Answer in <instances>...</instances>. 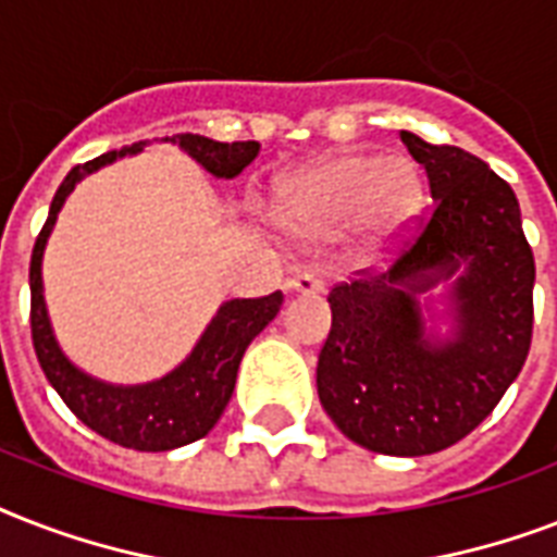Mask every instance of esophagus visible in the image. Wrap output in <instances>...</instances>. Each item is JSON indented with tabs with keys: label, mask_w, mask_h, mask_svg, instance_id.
I'll return each mask as SVG.
<instances>
[{
	"label": "esophagus",
	"mask_w": 557,
	"mask_h": 557,
	"mask_svg": "<svg viewBox=\"0 0 557 557\" xmlns=\"http://www.w3.org/2000/svg\"><path fill=\"white\" fill-rule=\"evenodd\" d=\"M288 292H297V295H321L326 283H323L314 271H297L295 277L286 283Z\"/></svg>",
	"instance_id": "1"
}]
</instances>
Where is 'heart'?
I'll list each match as a JSON object with an SVG mask.
<instances>
[{
  "instance_id": "heart-1",
  "label": "heart",
  "mask_w": 557,
  "mask_h": 557,
  "mask_svg": "<svg viewBox=\"0 0 557 557\" xmlns=\"http://www.w3.org/2000/svg\"><path fill=\"white\" fill-rule=\"evenodd\" d=\"M422 201V173L413 161L347 152L277 182L271 219L295 239H330L347 227L352 251L375 257L413 227Z\"/></svg>"
}]
</instances>
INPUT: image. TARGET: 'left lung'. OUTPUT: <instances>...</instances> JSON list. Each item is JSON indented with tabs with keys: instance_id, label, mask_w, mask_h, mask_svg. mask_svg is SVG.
<instances>
[{
	"instance_id": "obj_1",
	"label": "left lung",
	"mask_w": 557,
	"mask_h": 557,
	"mask_svg": "<svg viewBox=\"0 0 557 557\" xmlns=\"http://www.w3.org/2000/svg\"><path fill=\"white\" fill-rule=\"evenodd\" d=\"M401 141L433 201L387 271L364 269L330 292L318 396L361 448L424 457L474 431L523 370L535 257L518 196L483 159L413 133ZM445 278L455 280V330L428 339L418 297Z\"/></svg>"
}]
</instances>
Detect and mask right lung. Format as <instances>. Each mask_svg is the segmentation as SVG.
I'll return each instance as SVG.
<instances>
[{
	"label": "right lung",
	"instance_id": "add662e5",
	"mask_svg": "<svg viewBox=\"0 0 557 557\" xmlns=\"http://www.w3.org/2000/svg\"><path fill=\"white\" fill-rule=\"evenodd\" d=\"M164 141L178 144L190 159L199 161L201 168L216 178L239 176L260 152L257 141L222 144L193 133L173 135ZM141 147L144 144H133L124 150L103 152L98 159L77 164L54 193L46 225L39 231L34 253H30V338H34V349H37L46 379L86 428L124 448L173 450L201 440L219 422V416L234 393L236 370H239L245 349L274 321V314L283 306V295L274 292V295L227 300L219 306L216 318L210 321L190 356L164 379L150 381V384L115 387V384L86 375L63 356L51 332L46 297H42V251H46L48 234L54 227L63 201L83 176L107 168L115 159L135 156L141 152Z\"/></svg>",
	"mask_w": 557,
	"mask_h": 557
}]
</instances>
